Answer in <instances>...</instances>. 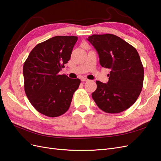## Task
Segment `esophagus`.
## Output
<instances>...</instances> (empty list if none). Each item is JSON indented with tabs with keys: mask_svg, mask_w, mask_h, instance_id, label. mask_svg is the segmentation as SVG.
<instances>
[{
	"mask_svg": "<svg viewBox=\"0 0 161 161\" xmlns=\"http://www.w3.org/2000/svg\"><path fill=\"white\" fill-rule=\"evenodd\" d=\"M88 80H89V79H86V78H82V79H81V81L82 82H86V81H88Z\"/></svg>",
	"mask_w": 161,
	"mask_h": 161,
	"instance_id": "esophagus-1",
	"label": "esophagus"
}]
</instances>
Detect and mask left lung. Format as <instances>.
Listing matches in <instances>:
<instances>
[{
  "mask_svg": "<svg viewBox=\"0 0 161 161\" xmlns=\"http://www.w3.org/2000/svg\"><path fill=\"white\" fill-rule=\"evenodd\" d=\"M99 54L102 67L110 70L109 80L96 81L92 97L102 111L118 114L128 109L143 86L144 67L136 48L113 34L92 35L87 39Z\"/></svg>",
  "mask_w": 161,
  "mask_h": 161,
  "instance_id": "left-lung-1",
  "label": "left lung"
}]
</instances>
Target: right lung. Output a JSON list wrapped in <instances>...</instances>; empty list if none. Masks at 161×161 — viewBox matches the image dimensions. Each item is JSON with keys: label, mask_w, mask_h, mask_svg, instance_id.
I'll use <instances>...</instances> for the list:
<instances>
[{"label": "right lung", "mask_w": 161, "mask_h": 161, "mask_svg": "<svg viewBox=\"0 0 161 161\" xmlns=\"http://www.w3.org/2000/svg\"><path fill=\"white\" fill-rule=\"evenodd\" d=\"M78 37L55 36L33 48L23 65L24 89L38 112L50 118L65 114L80 80L59 75L70 56Z\"/></svg>", "instance_id": "right-lung-1"}]
</instances>
